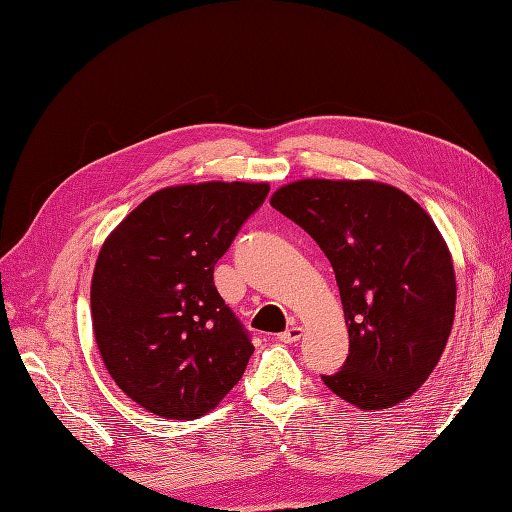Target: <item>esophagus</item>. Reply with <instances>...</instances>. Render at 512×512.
Returning <instances> with one entry per match:
<instances>
[{
  "mask_svg": "<svg viewBox=\"0 0 512 512\" xmlns=\"http://www.w3.org/2000/svg\"><path fill=\"white\" fill-rule=\"evenodd\" d=\"M303 337V327H299V324H294V327H290V329H286L284 333H280V342H284V344H294V342H299V339Z\"/></svg>",
  "mask_w": 512,
  "mask_h": 512,
  "instance_id": "1",
  "label": "esophagus"
}]
</instances>
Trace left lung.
Listing matches in <instances>:
<instances>
[{"instance_id":"1","label":"left lung","mask_w":512,"mask_h":512,"mask_svg":"<svg viewBox=\"0 0 512 512\" xmlns=\"http://www.w3.org/2000/svg\"><path fill=\"white\" fill-rule=\"evenodd\" d=\"M335 271L350 335L322 382L361 410L406 401L436 369L455 320L451 252L427 211L380 181L301 179L271 196Z\"/></svg>"}]
</instances>
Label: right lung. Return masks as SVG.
<instances>
[{"mask_svg":"<svg viewBox=\"0 0 512 512\" xmlns=\"http://www.w3.org/2000/svg\"><path fill=\"white\" fill-rule=\"evenodd\" d=\"M269 183L207 181L145 198L108 239L91 277V318L108 374L138 406L177 421L213 410L254 352L213 284Z\"/></svg>","mask_w":512,"mask_h":512,"instance_id":"right-lung-1","label":"right lung"}]
</instances>
